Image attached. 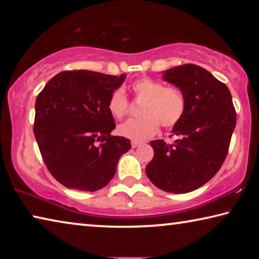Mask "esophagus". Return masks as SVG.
<instances>
[{
    "mask_svg": "<svg viewBox=\"0 0 259 259\" xmlns=\"http://www.w3.org/2000/svg\"><path fill=\"white\" fill-rule=\"evenodd\" d=\"M131 146H133V148L139 147V146H142V143H138V142H131Z\"/></svg>",
    "mask_w": 259,
    "mask_h": 259,
    "instance_id": "34e87169",
    "label": "esophagus"
}]
</instances>
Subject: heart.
Segmentation results:
<instances>
[{"label":"heart","instance_id":"heart-1","mask_svg":"<svg viewBox=\"0 0 259 259\" xmlns=\"http://www.w3.org/2000/svg\"><path fill=\"white\" fill-rule=\"evenodd\" d=\"M136 98L144 100L140 106L142 117L125 121L117 128V133L134 142H143L154 136L160 128H172L178 124L186 111V100L176 87H164L160 81L151 77L136 80L133 85ZM128 98L122 88H117L108 99V111L116 119L128 112Z\"/></svg>","mask_w":259,"mask_h":259}]
</instances>
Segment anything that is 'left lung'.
I'll use <instances>...</instances> for the list:
<instances>
[{
  "mask_svg": "<svg viewBox=\"0 0 259 259\" xmlns=\"http://www.w3.org/2000/svg\"><path fill=\"white\" fill-rule=\"evenodd\" d=\"M163 80L182 91L186 111L172 128L174 144L151 142L154 156L146 166L150 181L169 193H188L204 185L221 169L236 123L232 96L207 69L185 64L163 72Z\"/></svg>",
  "mask_w": 259,
  "mask_h": 259,
  "instance_id": "8db88e82",
  "label": "left lung"
}]
</instances>
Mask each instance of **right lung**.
<instances>
[{
  "mask_svg": "<svg viewBox=\"0 0 259 259\" xmlns=\"http://www.w3.org/2000/svg\"><path fill=\"white\" fill-rule=\"evenodd\" d=\"M125 78L91 71L57 74L35 103L34 135L48 170L61 185L95 192L111 182L130 140L112 136L107 104Z\"/></svg>",
  "mask_w": 259,
  "mask_h": 259,
  "instance_id": "add662e5",
  "label": "right lung"
}]
</instances>
